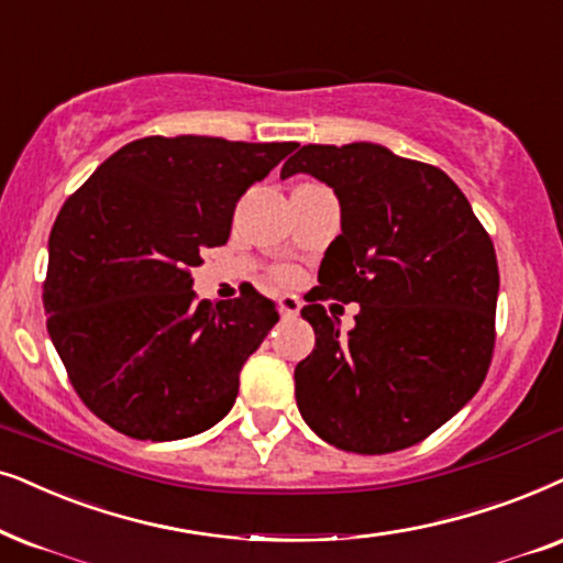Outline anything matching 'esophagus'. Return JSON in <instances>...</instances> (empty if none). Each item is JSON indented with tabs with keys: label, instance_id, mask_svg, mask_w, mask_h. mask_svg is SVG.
<instances>
[{
	"label": "esophagus",
	"instance_id": "34e87169",
	"mask_svg": "<svg viewBox=\"0 0 563 563\" xmlns=\"http://www.w3.org/2000/svg\"><path fill=\"white\" fill-rule=\"evenodd\" d=\"M299 308H302V299H299L297 295H282L279 297V312H282V316L295 318V316H299Z\"/></svg>",
	"mask_w": 563,
	"mask_h": 563
}]
</instances>
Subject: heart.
I'll return each instance as SVG.
<instances>
[{
	"label": "heart",
	"mask_w": 563,
	"mask_h": 563,
	"mask_svg": "<svg viewBox=\"0 0 563 563\" xmlns=\"http://www.w3.org/2000/svg\"><path fill=\"white\" fill-rule=\"evenodd\" d=\"M282 279H284V282H289V279H291V274H282Z\"/></svg>",
	"instance_id": "obj_1"
}]
</instances>
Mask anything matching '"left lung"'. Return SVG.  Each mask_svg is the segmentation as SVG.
Returning <instances> with one entry per match:
<instances>
[{
	"mask_svg": "<svg viewBox=\"0 0 563 563\" xmlns=\"http://www.w3.org/2000/svg\"><path fill=\"white\" fill-rule=\"evenodd\" d=\"M295 173L341 203V235L302 308L316 349L295 369L299 413L341 450L411 448L476 396L492 364V238L448 173L383 144H308L282 167ZM328 296L361 302L346 336L319 305Z\"/></svg>",
	"mask_w": 563,
	"mask_h": 563,
	"instance_id": "left-lung-1",
	"label": "left lung"
}]
</instances>
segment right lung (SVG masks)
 <instances>
[{"instance_id": "right-lung-1", "label": "right lung", "mask_w": 563, "mask_h": 563, "mask_svg": "<svg viewBox=\"0 0 563 563\" xmlns=\"http://www.w3.org/2000/svg\"><path fill=\"white\" fill-rule=\"evenodd\" d=\"M295 150L144 136L64 201L43 284L48 335L77 396L115 432L184 440L230 413L279 312L253 287L199 302L191 268L228 243L240 196Z\"/></svg>"}]
</instances>
